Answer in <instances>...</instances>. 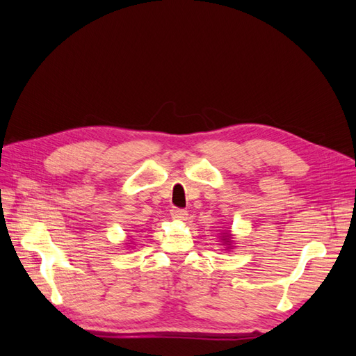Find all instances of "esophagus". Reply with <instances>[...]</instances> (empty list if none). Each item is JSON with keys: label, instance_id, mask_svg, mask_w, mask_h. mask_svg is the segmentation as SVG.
Listing matches in <instances>:
<instances>
[{"label": "esophagus", "instance_id": "obj_1", "mask_svg": "<svg viewBox=\"0 0 356 356\" xmlns=\"http://www.w3.org/2000/svg\"><path fill=\"white\" fill-rule=\"evenodd\" d=\"M187 211L179 209V208H172L170 209V217L177 221H186L187 220Z\"/></svg>", "mask_w": 356, "mask_h": 356}]
</instances>
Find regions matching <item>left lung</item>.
<instances>
[{"label":"left lung","instance_id":"8db88e82","mask_svg":"<svg viewBox=\"0 0 356 356\" xmlns=\"http://www.w3.org/2000/svg\"><path fill=\"white\" fill-rule=\"evenodd\" d=\"M218 238H220V241H221L220 245H222V246L225 248V250H232L233 243H234L232 230H224V232H221V233L218 234Z\"/></svg>","mask_w":356,"mask_h":356}]
</instances>
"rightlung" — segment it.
I'll list each match as a JSON object with an SVG mask.
<instances>
[{
    "label": "right lung",
    "mask_w": 356,
    "mask_h": 356,
    "mask_svg": "<svg viewBox=\"0 0 356 356\" xmlns=\"http://www.w3.org/2000/svg\"><path fill=\"white\" fill-rule=\"evenodd\" d=\"M129 246H131V245H129Z\"/></svg>",
    "instance_id": "obj_1"
}]
</instances>
